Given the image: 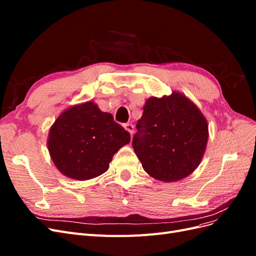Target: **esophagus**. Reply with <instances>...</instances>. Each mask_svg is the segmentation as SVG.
<instances>
[{
	"instance_id": "1",
	"label": "esophagus",
	"mask_w": 256,
	"mask_h": 256,
	"mask_svg": "<svg viewBox=\"0 0 256 256\" xmlns=\"http://www.w3.org/2000/svg\"><path fill=\"white\" fill-rule=\"evenodd\" d=\"M124 128H125L131 136H132V134H134V127L132 124H125V125H124Z\"/></svg>"
}]
</instances>
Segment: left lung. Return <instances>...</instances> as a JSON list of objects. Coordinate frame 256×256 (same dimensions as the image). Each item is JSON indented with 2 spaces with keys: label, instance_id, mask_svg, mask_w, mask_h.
<instances>
[{
  "label": "left lung",
  "instance_id": "left-lung-1",
  "mask_svg": "<svg viewBox=\"0 0 256 256\" xmlns=\"http://www.w3.org/2000/svg\"><path fill=\"white\" fill-rule=\"evenodd\" d=\"M132 146L144 171L164 182L180 180L196 171L208 141V124L198 106L182 92L150 97Z\"/></svg>",
  "mask_w": 256,
  "mask_h": 256
}]
</instances>
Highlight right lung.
<instances>
[{
    "label": "right lung",
    "mask_w": 256,
    "mask_h": 256,
    "mask_svg": "<svg viewBox=\"0 0 256 256\" xmlns=\"http://www.w3.org/2000/svg\"><path fill=\"white\" fill-rule=\"evenodd\" d=\"M130 134L110 113L90 100L67 108L50 127L48 150L54 166L68 178L88 180L106 172L115 152Z\"/></svg>",
    "instance_id": "right-lung-1"
}]
</instances>
